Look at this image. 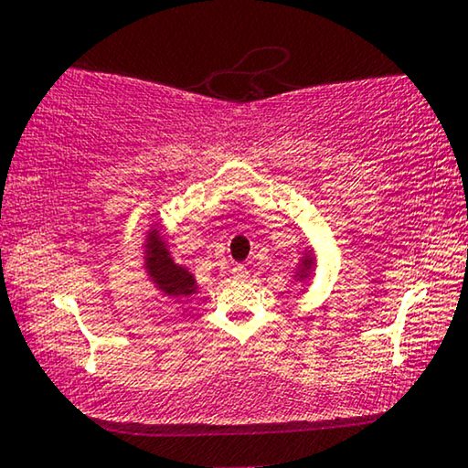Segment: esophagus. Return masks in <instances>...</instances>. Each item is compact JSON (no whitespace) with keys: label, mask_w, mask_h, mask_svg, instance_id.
Wrapping results in <instances>:
<instances>
[{"label":"esophagus","mask_w":468,"mask_h":468,"mask_svg":"<svg viewBox=\"0 0 468 468\" xmlns=\"http://www.w3.org/2000/svg\"><path fill=\"white\" fill-rule=\"evenodd\" d=\"M231 275H233V280H248V275H250V271L243 265H235L233 269H231Z\"/></svg>","instance_id":"obj_1"}]
</instances>
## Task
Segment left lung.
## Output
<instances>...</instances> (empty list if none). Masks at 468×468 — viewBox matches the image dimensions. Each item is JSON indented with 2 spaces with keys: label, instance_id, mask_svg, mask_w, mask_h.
<instances>
[{
  "label": "left lung",
  "instance_id": "8db88e82",
  "mask_svg": "<svg viewBox=\"0 0 468 468\" xmlns=\"http://www.w3.org/2000/svg\"><path fill=\"white\" fill-rule=\"evenodd\" d=\"M315 267H318V256H315L312 248H307L305 252H301V259L297 262V269H294L292 282L307 284V282L315 275Z\"/></svg>",
  "mask_w": 468,
  "mask_h": 468
}]
</instances>
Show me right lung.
<instances>
[{
	"label": "right lung",
	"mask_w": 468,
	"mask_h": 468,
	"mask_svg": "<svg viewBox=\"0 0 468 468\" xmlns=\"http://www.w3.org/2000/svg\"><path fill=\"white\" fill-rule=\"evenodd\" d=\"M144 235L142 265L156 291L167 299H188L199 292L195 275L171 256L161 222H153Z\"/></svg>",
	"instance_id": "obj_1"
}]
</instances>
